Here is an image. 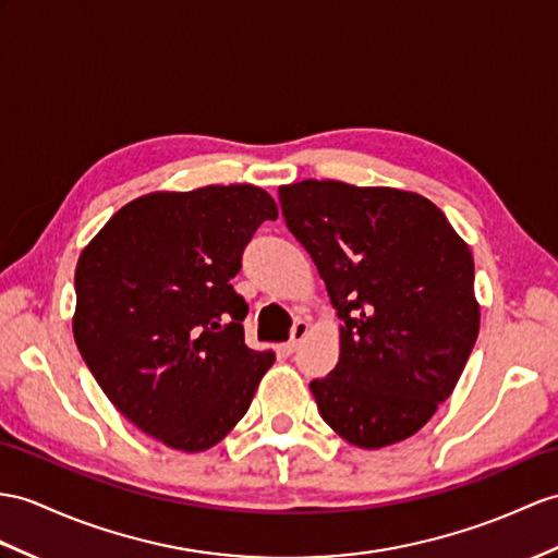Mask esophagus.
I'll return each mask as SVG.
<instances>
[{
  "instance_id": "esophagus-1",
  "label": "esophagus",
  "mask_w": 558,
  "mask_h": 558,
  "mask_svg": "<svg viewBox=\"0 0 558 558\" xmlns=\"http://www.w3.org/2000/svg\"><path fill=\"white\" fill-rule=\"evenodd\" d=\"M307 331H310V324H307L305 319H298V322L293 324V329H291L289 343L283 345V348H287V352H295V350H298V345L303 343V338L307 336Z\"/></svg>"
}]
</instances>
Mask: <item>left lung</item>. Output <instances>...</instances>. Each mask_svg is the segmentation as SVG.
<instances>
[{
  "label": "left lung",
  "instance_id": "obj_1",
  "mask_svg": "<svg viewBox=\"0 0 558 558\" xmlns=\"http://www.w3.org/2000/svg\"><path fill=\"white\" fill-rule=\"evenodd\" d=\"M291 234L341 319V355L310 384L338 436L378 450L428 424L478 338L473 255L414 192L303 180L279 186Z\"/></svg>",
  "mask_w": 558,
  "mask_h": 558
}]
</instances>
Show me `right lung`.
<instances>
[{"label":"right lung","instance_id":"right-lung-1","mask_svg":"<svg viewBox=\"0 0 558 558\" xmlns=\"http://www.w3.org/2000/svg\"><path fill=\"white\" fill-rule=\"evenodd\" d=\"M277 203L253 184L130 201L75 267L73 336L116 410L172 450L203 452L248 412L275 352L243 341L232 281Z\"/></svg>","mask_w":558,"mask_h":558}]
</instances>
